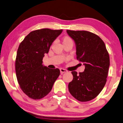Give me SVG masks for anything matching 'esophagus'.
<instances>
[{
    "instance_id": "esophagus-1",
    "label": "esophagus",
    "mask_w": 123,
    "mask_h": 123,
    "mask_svg": "<svg viewBox=\"0 0 123 123\" xmlns=\"http://www.w3.org/2000/svg\"><path fill=\"white\" fill-rule=\"evenodd\" d=\"M60 73H61V74H63L64 73H65L66 72H68L67 70L64 69V68H60Z\"/></svg>"
}]
</instances>
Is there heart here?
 <instances>
[{
	"label": "heart",
	"instance_id": "1",
	"mask_svg": "<svg viewBox=\"0 0 123 123\" xmlns=\"http://www.w3.org/2000/svg\"><path fill=\"white\" fill-rule=\"evenodd\" d=\"M68 42H72L71 39L69 37H65L62 39V42H63V44H65L66 43H68Z\"/></svg>",
	"mask_w": 123,
	"mask_h": 123
}]
</instances>
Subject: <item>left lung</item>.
<instances>
[{
  "instance_id": "left-lung-1",
  "label": "left lung",
  "mask_w": 123,
  "mask_h": 123,
  "mask_svg": "<svg viewBox=\"0 0 123 123\" xmlns=\"http://www.w3.org/2000/svg\"><path fill=\"white\" fill-rule=\"evenodd\" d=\"M74 40L77 59L83 62L84 71L74 76L68 85L70 93L80 102L95 98L106 82L110 57L105 43L99 37L86 31H66Z\"/></svg>"
}]
</instances>
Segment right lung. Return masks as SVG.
Segmentation results:
<instances>
[{
    "label": "right lung",
    "instance_id": "obj_1",
    "mask_svg": "<svg viewBox=\"0 0 123 123\" xmlns=\"http://www.w3.org/2000/svg\"><path fill=\"white\" fill-rule=\"evenodd\" d=\"M62 31L35 30L19 45L16 59L17 78L21 89L30 98L39 99L46 96L59 76V69H50L43 65V59Z\"/></svg>",
    "mask_w": 123,
    "mask_h": 123
}]
</instances>
